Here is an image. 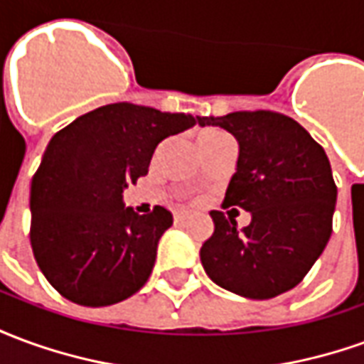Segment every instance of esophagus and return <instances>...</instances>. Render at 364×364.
Here are the masks:
<instances>
[{"label": "esophagus", "mask_w": 364, "mask_h": 364, "mask_svg": "<svg viewBox=\"0 0 364 364\" xmlns=\"http://www.w3.org/2000/svg\"><path fill=\"white\" fill-rule=\"evenodd\" d=\"M189 218V213H175V224H183V222Z\"/></svg>", "instance_id": "esophagus-1"}]
</instances>
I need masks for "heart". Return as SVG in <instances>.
I'll return each mask as SVG.
<instances>
[{
	"instance_id": "1",
	"label": "heart",
	"mask_w": 364,
	"mask_h": 364,
	"mask_svg": "<svg viewBox=\"0 0 364 364\" xmlns=\"http://www.w3.org/2000/svg\"><path fill=\"white\" fill-rule=\"evenodd\" d=\"M230 136L226 132H222L218 128H206L203 130L197 138V144H213V142H220V140H228Z\"/></svg>"
}]
</instances>
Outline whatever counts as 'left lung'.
<instances>
[{
	"label": "left lung",
	"instance_id": "1",
	"mask_svg": "<svg viewBox=\"0 0 364 364\" xmlns=\"http://www.w3.org/2000/svg\"><path fill=\"white\" fill-rule=\"evenodd\" d=\"M240 144L224 206L250 210L237 222L213 210L214 234L200 247L206 274L240 296L265 300L294 289L331 236L337 187L326 151L296 120L273 111L198 117Z\"/></svg>",
	"mask_w": 364,
	"mask_h": 364
}]
</instances>
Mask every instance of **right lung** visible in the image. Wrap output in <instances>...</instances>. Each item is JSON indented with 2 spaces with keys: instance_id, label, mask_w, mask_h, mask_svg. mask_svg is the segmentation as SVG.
Wrapping results in <instances>:
<instances>
[{
  "instance_id": "1",
  "label": "right lung",
  "mask_w": 364,
  "mask_h": 364,
  "mask_svg": "<svg viewBox=\"0 0 364 364\" xmlns=\"http://www.w3.org/2000/svg\"><path fill=\"white\" fill-rule=\"evenodd\" d=\"M197 122L185 112L112 103L52 136L31 183V247L62 296L97 308L146 284L173 216L164 206L134 213L122 191L148 173L161 140Z\"/></svg>"
}]
</instances>
